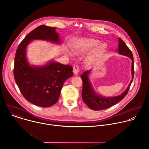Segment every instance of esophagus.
Wrapping results in <instances>:
<instances>
[{
    "mask_svg": "<svg viewBox=\"0 0 149 149\" xmlns=\"http://www.w3.org/2000/svg\"><path fill=\"white\" fill-rule=\"evenodd\" d=\"M73 71H74V73L75 75H78L79 72V67L78 65H75L73 68Z\"/></svg>",
    "mask_w": 149,
    "mask_h": 149,
    "instance_id": "34e87169",
    "label": "esophagus"
}]
</instances>
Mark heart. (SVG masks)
Masks as SVG:
<instances>
[{"label": "heart", "instance_id": "b5f03b06", "mask_svg": "<svg viewBox=\"0 0 149 149\" xmlns=\"http://www.w3.org/2000/svg\"><path fill=\"white\" fill-rule=\"evenodd\" d=\"M107 48V44L105 43L100 44L98 40L85 38L82 39L79 44L75 47V52L78 54H85L94 49L88 56L89 60L91 62H93L98 59L105 51ZM67 52L70 57H74L72 52L68 51Z\"/></svg>", "mask_w": 149, "mask_h": 149}]
</instances>
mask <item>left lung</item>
Returning a JSON list of instances; mask_svg holds the SVG:
<instances>
[{"instance_id":"left-lung-1","label":"left lung","mask_w":149,"mask_h":149,"mask_svg":"<svg viewBox=\"0 0 149 149\" xmlns=\"http://www.w3.org/2000/svg\"><path fill=\"white\" fill-rule=\"evenodd\" d=\"M118 46L117 50L118 54L130 58L132 59L131 72L132 75V80L125 90L121 94L114 97H104L99 95L95 90L93 84L89 78L91 70L83 72L81 78L83 81L82 90V98L83 101L88 107L93 110H101L108 109L122 100L129 91L131 84L134 77V59L132 51L126 45L124 42L120 38H118Z\"/></svg>"}]
</instances>
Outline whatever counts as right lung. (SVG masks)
<instances>
[{"mask_svg":"<svg viewBox=\"0 0 149 149\" xmlns=\"http://www.w3.org/2000/svg\"><path fill=\"white\" fill-rule=\"evenodd\" d=\"M56 28L40 25L31 31L17 48L14 63V77L25 99L41 107H49L58 100L63 84L73 75V68L50 60L44 65L29 63L26 51L32 40H45L61 45Z\"/></svg>","mask_w":149,"mask_h":149,"instance_id":"1","label":"right lung"}]
</instances>
